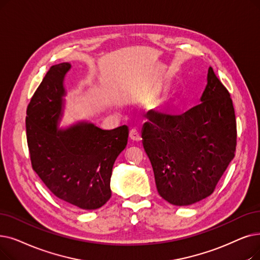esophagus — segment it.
Listing matches in <instances>:
<instances>
[{
	"label": "esophagus",
	"mask_w": 260,
	"mask_h": 260,
	"mask_svg": "<svg viewBox=\"0 0 260 260\" xmlns=\"http://www.w3.org/2000/svg\"><path fill=\"white\" fill-rule=\"evenodd\" d=\"M129 138H131L132 140H134V141H139V140L141 139V138H140V133H139V131L136 129V128L131 129V132H129Z\"/></svg>",
	"instance_id": "34e87169"
}]
</instances>
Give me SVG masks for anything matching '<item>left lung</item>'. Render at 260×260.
<instances>
[{
  "label": "left lung",
  "mask_w": 260,
  "mask_h": 260,
  "mask_svg": "<svg viewBox=\"0 0 260 260\" xmlns=\"http://www.w3.org/2000/svg\"><path fill=\"white\" fill-rule=\"evenodd\" d=\"M201 102L183 115L150 117L142 127L158 193L176 206L209 197L235 156L233 101L211 67Z\"/></svg>",
  "instance_id": "obj_1"
}]
</instances>
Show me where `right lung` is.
Returning <instances> with one entry per match:
<instances>
[{"mask_svg": "<svg viewBox=\"0 0 260 260\" xmlns=\"http://www.w3.org/2000/svg\"><path fill=\"white\" fill-rule=\"evenodd\" d=\"M69 62L50 68L27 106L26 138L31 167L51 192L77 208L102 207L111 197L110 177L125 149L128 127L105 131L78 122L59 128Z\"/></svg>", "mask_w": 260, "mask_h": 260, "instance_id": "1", "label": "right lung"}]
</instances>
